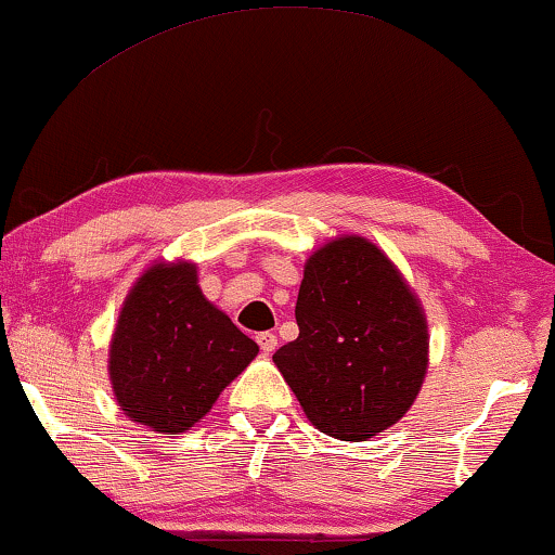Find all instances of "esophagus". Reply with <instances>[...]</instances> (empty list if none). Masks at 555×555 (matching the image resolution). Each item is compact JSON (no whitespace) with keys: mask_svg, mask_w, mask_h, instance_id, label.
I'll return each mask as SVG.
<instances>
[{"mask_svg":"<svg viewBox=\"0 0 555 555\" xmlns=\"http://www.w3.org/2000/svg\"><path fill=\"white\" fill-rule=\"evenodd\" d=\"M257 344H260L264 354H272L278 349V336L272 331H262V334H257Z\"/></svg>","mask_w":555,"mask_h":555,"instance_id":"obj_1","label":"esophagus"}]
</instances>
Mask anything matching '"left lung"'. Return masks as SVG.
Masks as SVG:
<instances>
[{"mask_svg": "<svg viewBox=\"0 0 555 555\" xmlns=\"http://www.w3.org/2000/svg\"><path fill=\"white\" fill-rule=\"evenodd\" d=\"M298 339L275 351L285 383L321 434L364 441L398 423L428 366L423 311L395 264L362 236L308 260Z\"/></svg>", "mask_w": 555, "mask_h": 555, "instance_id": "obj_1", "label": "left lung"}]
</instances>
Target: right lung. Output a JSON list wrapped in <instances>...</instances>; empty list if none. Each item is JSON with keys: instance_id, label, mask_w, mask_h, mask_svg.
I'll list each match as a JSON object with an SVG mask.
<instances>
[{"instance_id": "obj_1", "label": "right lung", "mask_w": 555, "mask_h": 555, "mask_svg": "<svg viewBox=\"0 0 555 555\" xmlns=\"http://www.w3.org/2000/svg\"><path fill=\"white\" fill-rule=\"evenodd\" d=\"M257 351L204 298L193 264H155L137 280L119 313L109 349L114 395L132 421L183 434Z\"/></svg>"}]
</instances>
